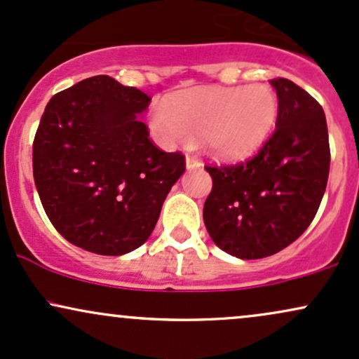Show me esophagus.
<instances>
[{
    "label": "esophagus",
    "mask_w": 359,
    "mask_h": 359,
    "mask_svg": "<svg viewBox=\"0 0 359 359\" xmlns=\"http://www.w3.org/2000/svg\"><path fill=\"white\" fill-rule=\"evenodd\" d=\"M185 167H187V170H194V168L201 167V162L196 158V156L187 155L185 156Z\"/></svg>",
    "instance_id": "1"
}]
</instances>
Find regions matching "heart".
<instances>
[{
	"mask_svg": "<svg viewBox=\"0 0 359 359\" xmlns=\"http://www.w3.org/2000/svg\"><path fill=\"white\" fill-rule=\"evenodd\" d=\"M278 101L265 84L179 90L151 113V128L170 145L203 137L217 158H245L262 148L273 131Z\"/></svg>",
	"mask_w": 359,
	"mask_h": 359,
	"instance_id": "b5f03b06",
	"label": "heart"
}]
</instances>
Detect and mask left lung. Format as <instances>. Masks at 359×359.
<instances>
[{"label": "left lung", "instance_id": "obj_1", "mask_svg": "<svg viewBox=\"0 0 359 359\" xmlns=\"http://www.w3.org/2000/svg\"><path fill=\"white\" fill-rule=\"evenodd\" d=\"M270 84L278 116L269 142L248 162L205 167L212 177L205 229L222 251L241 259L270 257L297 240L327 185L331 154L323 108L292 81Z\"/></svg>", "mask_w": 359, "mask_h": 359}]
</instances>
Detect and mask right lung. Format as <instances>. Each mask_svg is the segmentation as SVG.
Here are the masks:
<instances>
[{"label":"right lung","instance_id":"obj_1","mask_svg":"<svg viewBox=\"0 0 359 359\" xmlns=\"http://www.w3.org/2000/svg\"><path fill=\"white\" fill-rule=\"evenodd\" d=\"M150 97L94 76L48 101L34 142V179L53 228L72 245L106 257L142 246L158 221L184 155L148 138Z\"/></svg>","mask_w":359,"mask_h":359}]
</instances>
